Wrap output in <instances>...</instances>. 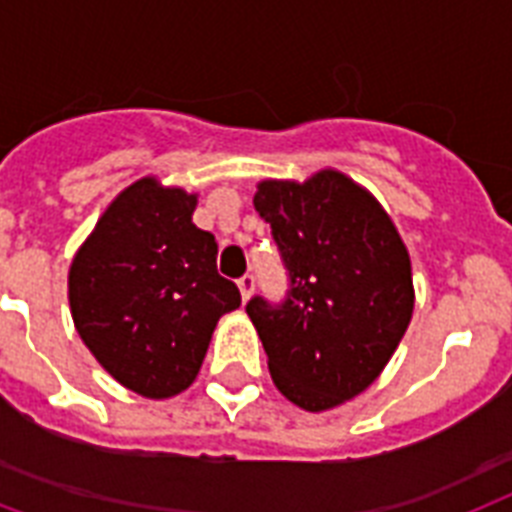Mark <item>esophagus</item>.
Listing matches in <instances>:
<instances>
[{"mask_svg": "<svg viewBox=\"0 0 512 512\" xmlns=\"http://www.w3.org/2000/svg\"><path fill=\"white\" fill-rule=\"evenodd\" d=\"M239 292H241V300L247 303L249 297H252V292H255V276H252V273H244V276H241Z\"/></svg>", "mask_w": 512, "mask_h": 512, "instance_id": "obj_1", "label": "esophagus"}]
</instances>
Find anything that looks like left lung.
Returning <instances> with one entry per match:
<instances>
[{
	"mask_svg": "<svg viewBox=\"0 0 512 512\" xmlns=\"http://www.w3.org/2000/svg\"><path fill=\"white\" fill-rule=\"evenodd\" d=\"M255 209L289 271L284 303L247 305L271 377L305 412L335 409L380 377L412 321L409 249L380 201L332 167L260 180Z\"/></svg>",
	"mask_w": 512,
	"mask_h": 512,
	"instance_id": "obj_1",
	"label": "left lung"
}]
</instances>
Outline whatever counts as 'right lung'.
<instances>
[{
    "instance_id": "1",
    "label": "right lung",
    "mask_w": 512,
    "mask_h": 512,
    "mask_svg": "<svg viewBox=\"0 0 512 512\" xmlns=\"http://www.w3.org/2000/svg\"><path fill=\"white\" fill-rule=\"evenodd\" d=\"M199 196L146 175L98 217L68 268L71 319L103 369L143 398L183 393L220 316L241 305L217 241L193 225Z\"/></svg>"
}]
</instances>
